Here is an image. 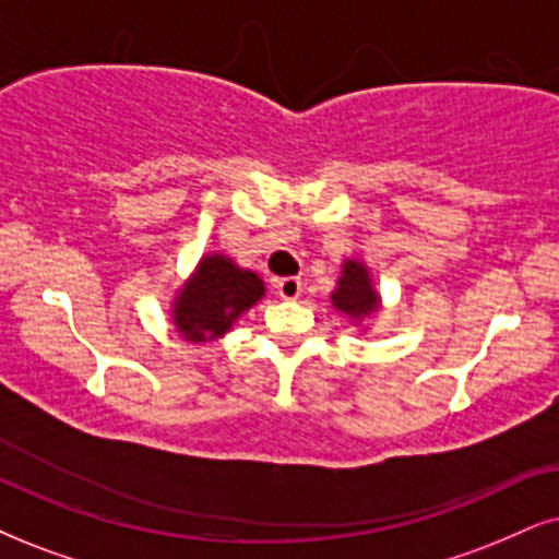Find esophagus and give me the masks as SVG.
I'll return each mask as SVG.
<instances>
[{
	"instance_id": "1",
	"label": "esophagus",
	"mask_w": 559,
	"mask_h": 559,
	"mask_svg": "<svg viewBox=\"0 0 559 559\" xmlns=\"http://www.w3.org/2000/svg\"><path fill=\"white\" fill-rule=\"evenodd\" d=\"M275 294H278L281 299H286V301L299 299L301 281L299 278H278V281H275Z\"/></svg>"
}]
</instances>
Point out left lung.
I'll list each match as a JSON object with an SVG mask.
<instances>
[{
  "label": "left lung",
  "instance_id": "obj_1",
  "mask_svg": "<svg viewBox=\"0 0 559 559\" xmlns=\"http://www.w3.org/2000/svg\"><path fill=\"white\" fill-rule=\"evenodd\" d=\"M330 304L335 312L345 314L361 335L371 330L373 317L381 309V294L371 278V267L358 258H345L337 275L335 288L330 294Z\"/></svg>",
  "mask_w": 559,
  "mask_h": 559
}]
</instances>
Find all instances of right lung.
Masks as SVG:
<instances>
[{
	"instance_id": "add662e5",
	"label": "right lung",
	"mask_w": 559,
	"mask_h": 559,
	"mask_svg": "<svg viewBox=\"0 0 559 559\" xmlns=\"http://www.w3.org/2000/svg\"><path fill=\"white\" fill-rule=\"evenodd\" d=\"M265 296L263 278L227 252H203L193 273L175 288L169 322L182 341L214 343Z\"/></svg>"
}]
</instances>
